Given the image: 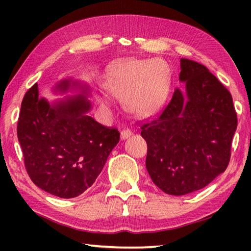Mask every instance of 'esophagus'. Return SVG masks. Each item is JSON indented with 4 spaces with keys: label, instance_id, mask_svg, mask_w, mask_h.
<instances>
[{
    "label": "esophagus",
    "instance_id": "esophagus-1",
    "mask_svg": "<svg viewBox=\"0 0 251 251\" xmlns=\"http://www.w3.org/2000/svg\"><path fill=\"white\" fill-rule=\"evenodd\" d=\"M130 135H131V131H130L128 128H125V129H123V130H122V133H121V138L123 139V141H124V139L128 138Z\"/></svg>",
    "mask_w": 251,
    "mask_h": 251
}]
</instances>
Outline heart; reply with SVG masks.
<instances>
[{
    "label": "heart",
    "instance_id": "heart-1",
    "mask_svg": "<svg viewBox=\"0 0 251 251\" xmlns=\"http://www.w3.org/2000/svg\"><path fill=\"white\" fill-rule=\"evenodd\" d=\"M105 87L110 94L124 97L126 108L137 116L155 114L167 97L169 69L160 58L127 59L109 67ZM103 107L106 101L100 100Z\"/></svg>",
    "mask_w": 251,
    "mask_h": 251
}]
</instances>
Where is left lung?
Masks as SVG:
<instances>
[{"label": "left lung", "mask_w": 251, "mask_h": 251, "mask_svg": "<svg viewBox=\"0 0 251 251\" xmlns=\"http://www.w3.org/2000/svg\"><path fill=\"white\" fill-rule=\"evenodd\" d=\"M179 80L160 116L142 126L146 168L154 184L174 196L196 192L226 171L237 114L230 93L206 66L180 59Z\"/></svg>", "instance_id": "left-lung-1"}]
</instances>
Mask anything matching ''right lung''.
I'll list each match as a JSON object with an SVG mask.
<instances>
[{
	"label": "right lung",
	"instance_id": "right-lung-1",
	"mask_svg": "<svg viewBox=\"0 0 251 251\" xmlns=\"http://www.w3.org/2000/svg\"><path fill=\"white\" fill-rule=\"evenodd\" d=\"M53 91L77 94L50 103L40 99L34 84L21 105L18 138L34 184L59 198H74L94 184L120 142V131L88 116L92 104L87 84L66 78Z\"/></svg>",
	"mask_w": 251,
	"mask_h": 251
}]
</instances>
